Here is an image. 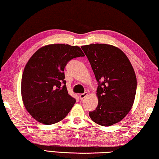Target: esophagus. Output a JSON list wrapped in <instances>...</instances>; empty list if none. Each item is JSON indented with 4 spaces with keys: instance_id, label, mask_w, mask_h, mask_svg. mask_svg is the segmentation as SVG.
<instances>
[{
    "instance_id": "esophagus-1",
    "label": "esophagus",
    "mask_w": 159,
    "mask_h": 159,
    "mask_svg": "<svg viewBox=\"0 0 159 159\" xmlns=\"http://www.w3.org/2000/svg\"><path fill=\"white\" fill-rule=\"evenodd\" d=\"M88 95V93H82V94H80V98L81 99V100H82V99H84L86 96H87Z\"/></svg>"
}]
</instances>
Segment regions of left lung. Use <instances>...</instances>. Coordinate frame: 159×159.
<instances>
[{"mask_svg":"<svg viewBox=\"0 0 159 159\" xmlns=\"http://www.w3.org/2000/svg\"><path fill=\"white\" fill-rule=\"evenodd\" d=\"M81 47L99 84L98 106L89 112L90 118L101 126H110L121 121L133 107L137 89L135 70L124 52L112 44Z\"/></svg>","mask_w":159,"mask_h":159,"instance_id":"obj_1","label":"left lung"}]
</instances>
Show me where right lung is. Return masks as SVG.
Returning a JSON list of instances; mask_svg holds the SVG:
<instances>
[{
	"instance_id": "right-lung-1",
	"label": "right lung",
	"mask_w": 159,
	"mask_h": 159,
	"mask_svg": "<svg viewBox=\"0 0 159 159\" xmlns=\"http://www.w3.org/2000/svg\"><path fill=\"white\" fill-rule=\"evenodd\" d=\"M84 57L80 47L51 44L38 49L24 67L21 93L25 108L40 123L63 119L75 103L66 87L64 68L73 58Z\"/></svg>"
}]
</instances>
